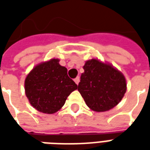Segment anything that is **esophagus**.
Returning a JSON list of instances; mask_svg holds the SVG:
<instances>
[{
	"label": "esophagus",
	"mask_w": 150,
	"mask_h": 150,
	"mask_svg": "<svg viewBox=\"0 0 150 150\" xmlns=\"http://www.w3.org/2000/svg\"><path fill=\"white\" fill-rule=\"evenodd\" d=\"M74 81H75V83H76V84L78 85L79 83V76H77V77H76V78L74 79Z\"/></svg>",
	"instance_id": "34e87169"
}]
</instances>
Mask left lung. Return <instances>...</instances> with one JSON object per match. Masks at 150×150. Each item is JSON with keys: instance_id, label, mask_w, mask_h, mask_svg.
Segmentation results:
<instances>
[{"instance_id": "1", "label": "left lung", "mask_w": 150, "mask_h": 150, "mask_svg": "<svg viewBox=\"0 0 150 150\" xmlns=\"http://www.w3.org/2000/svg\"><path fill=\"white\" fill-rule=\"evenodd\" d=\"M83 70L78 91L91 110L105 112L119 104L127 88L121 72L95 59L85 62Z\"/></svg>"}]
</instances>
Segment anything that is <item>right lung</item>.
<instances>
[{"label":"right lung","mask_w":150,"mask_h":150,"mask_svg":"<svg viewBox=\"0 0 150 150\" xmlns=\"http://www.w3.org/2000/svg\"><path fill=\"white\" fill-rule=\"evenodd\" d=\"M52 59L31 71L25 80V95L33 107L42 113L53 114L64 105L78 86L67 75V69Z\"/></svg>","instance_id":"obj_1"}]
</instances>
